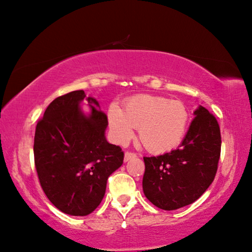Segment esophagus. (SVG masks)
<instances>
[{
    "label": "esophagus",
    "instance_id": "esophagus-1",
    "mask_svg": "<svg viewBox=\"0 0 252 252\" xmlns=\"http://www.w3.org/2000/svg\"><path fill=\"white\" fill-rule=\"evenodd\" d=\"M136 157V155L135 153H133V152H126V155H125V161H129L130 159H132V158H135Z\"/></svg>",
    "mask_w": 252,
    "mask_h": 252
}]
</instances>
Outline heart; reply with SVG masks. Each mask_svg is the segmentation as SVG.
Returning <instances> with one entry per match:
<instances>
[{
  "label": "heart",
  "instance_id": "1",
  "mask_svg": "<svg viewBox=\"0 0 252 252\" xmlns=\"http://www.w3.org/2000/svg\"><path fill=\"white\" fill-rule=\"evenodd\" d=\"M109 123L118 142L126 143L139 130L140 140L149 151L163 153L180 146L185 139L189 112L181 101L148 94L135 95L125 104V112L112 104Z\"/></svg>",
  "mask_w": 252,
  "mask_h": 252
}]
</instances>
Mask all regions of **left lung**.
<instances>
[{
  "label": "left lung",
  "instance_id": "left-lung-1",
  "mask_svg": "<svg viewBox=\"0 0 252 252\" xmlns=\"http://www.w3.org/2000/svg\"><path fill=\"white\" fill-rule=\"evenodd\" d=\"M181 146L158 157H143V192L163 210L191 204L215 180L221 152L216 117L200 105Z\"/></svg>",
  "mask_w": 252,
  "mask_h": 252
}]
</instances>
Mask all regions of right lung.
I'll return each mask as SVG.
<instances>
[{
  "instance_id": "1",
  "label": "right lung",
  "mask_w": 252,
  "mask_h": 252,
  "mask_svg": "<svg viewBox=\"0 0 252 252\" xmlns=\"http://www.w3.org/2000/svg\"><path fill=\"white\" fill-rule=\"evenodd\" d=\"M83 90L53 100L37 121L34 135V163L40 185L59 210L71 216L90 215L104 197L106 180L123 163L122 149L106 141V114L95 97L87 101L84 116L80 102Z\"/></svg>"
}]
</instances>
